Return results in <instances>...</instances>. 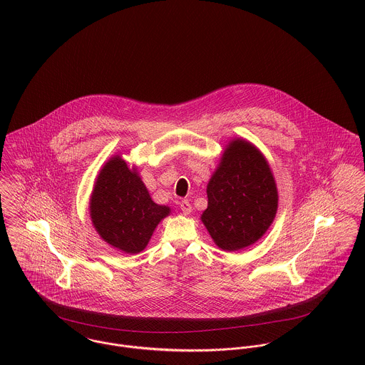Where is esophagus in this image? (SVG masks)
<instances>
[{"instance_id":"obj_1","label":"esophagus","mask_w":365,"mask_h":365,"mask_svg":"<svg viewBox=\"0 0 365 365\" xmlns=\"http://www.w3.org/2000/svg\"><path fill=\"white\" fill-rule=\"evenodd\" d=\"M180 208H181V210H182V213H184V215H190V213L192 212V207H191L190 201H187V200L181 201V204H180Z\"/></svg>"}]
</instances>
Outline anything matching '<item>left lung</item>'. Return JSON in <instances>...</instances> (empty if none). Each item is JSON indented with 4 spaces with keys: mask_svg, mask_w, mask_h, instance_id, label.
<instances>
[{
    "mask_svg": "<svg viewBox=\"0 0 365 365\" xmlns=\"http://www.w3.org/2000/svg\"><path fill=\"white\" fill-rule=\"evenodd\" d=\"M208 208L201 220L225 252L255 245L274 222L278 190L267 158L246 139L235 138L223 149L208 185Z\"/></svg>",
    "mask_w": 365,
    "mask_h": 365,
    "instance_id": "obj_1",
    "label": "left lung"
}]
</instances>
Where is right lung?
Listing matches in <instances>:
<instances>
[{
    "label": "right lung",
    "mask_w": 365,
    "mask_h": 365,
    "mask_svg": "<svg viewBox=\"0 0 365 365\" xmlns=\"http://www.w3.org/2000/svg\"><path fill=\"white\" fill-rule=\"evenodd\" d=\"M170 213V207L152 200L136 167L130 168L119 155L101 167L90 197V216L110 247L126 255L140 253Z\"/></svg>",
    "instance_id": "add662e5"
}]
</instances>
